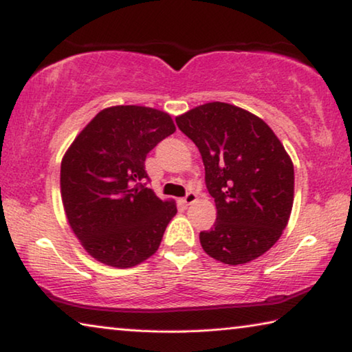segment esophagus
I'll return each mask as SVG.
<instances>
[{"instance_id":"obj_1","label":"esophagus","mask_w":352,"mask_h":352,"mask_svg":"<svg viewBox=\"0 0 352 352\" xmlns=\"http://www.w3.org/2000/svg\"><path fill=\"white\" fill-rule=\"evenodd\" d=\"M197 200V194L195 192H188L186 195H184V197L182 199V201H183V205H190V204H194V201Z\"/></svg>"}]
</instances>
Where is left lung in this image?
Listing matches in <instances>:
<instances>
[{"label": "left lung", "mask_w": 352, "mask_h": 352, "mask_svg": "<svg viewBox=\"0 0 352 352\" xmlns=\"http://www.w3.org/2000/svg\"><path fill=\"white\" fill-rule=\"evenodd\" d=\"M175 122L199 148L217 208L201 247L230 265L259 258L281 237L294 205V164L281 141L261 118L225 102L195 107Z\"/></svg>", "instance_id": "left-lung-1"}]
</instances>
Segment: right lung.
Segmentation results:
<instances>
[{"instance_id": "1", "label": "right lung", "mask_w": 352, "mask_h": 352, "mask_svg": "<svg viewBox=\"0 0 352 352\" xmlns=\"http://www.w3.org/2000/svg\"><path fill=\"white\" fill-rule=\"evenodd\" d=\"M175 132L168 113L138 105L99 111L65 153L62 200L71 230L94 259L127 269L157 252L177 214L146 184V157Z\"/></svg>"}]
</instances>
